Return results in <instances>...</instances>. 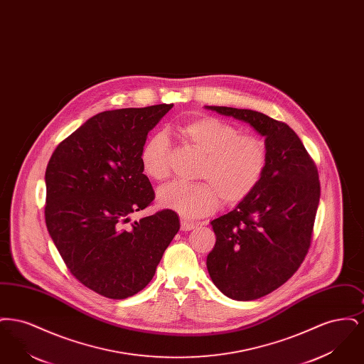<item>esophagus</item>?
I'll use <instances>...</instances> for the list:
<instances>
[{"label":"esophagus","mask_w":364,"mask_h":364,"mask_svg":"<svg viewBox=\"0 0 364 364\" xmlns=\"http://www.w3.org/2000/svg\"><path fill=\"white\" fill-rule=\"evenodd\" d=\"M196 226L195 223H191L188 220H181V230H191Z\"/></svg>","instance_id":"esophagus-1"}]
</instances>
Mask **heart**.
<instances>
[{
  "label": "heart",
  "instance_id": "heart-1",
  "mask_svg": "<svg viewBox=\"0 0 364 364\" xmlns=\"http://www.w3.org/2000/svg\"><path fill=\"white\" fill-rule=\"evenodd\" d=\"M186 143L203 153L199 183L173 181L158 191V203L187 218L214 213L220 202L236 205L259 186L267 166V146L262 139L240 135V129L213 116H200L178 125ZM171 143L164 134L147 139L140 151L146 176L161 181L171 172Z\"/></svg>",
  "mask_w": 364,
  "mask_h": 364
}]
</instances>
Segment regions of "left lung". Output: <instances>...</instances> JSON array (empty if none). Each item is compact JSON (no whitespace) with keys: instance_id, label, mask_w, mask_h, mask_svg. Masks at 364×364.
<instances>
[{"instance_id":"obj_1","label":"left lung","mask_w":364,"mask_h":364,"mask_svg":"<svg viewBox=\"0 0 364 364\" xmlns=\"http://www.w3.org/2000/svg\"><path fill=\"white\" fill-rule=\"evenodd\" d=\"M206 109L248 122L267 146L259 186L211 221L217 240L208 255V274L223 294L255 300L292 277L309 252L321 196L318 169L285 122L250 109Z\"/></svg>"}]
</instances>
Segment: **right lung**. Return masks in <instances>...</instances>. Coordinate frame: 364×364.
Here are the masks:
<instances>
[{
  "label": "right lung",
  "mask_w": 364,
  "mask_h": 364,
  "mask_svg": "<svg viewBox=\"0 0 364 364\" xmlns=\"http://www.w3.org/2000/svg\"><path fill=\"white\" fill-rule=\"evenodd\" d=\"M172 107L98 113L64 139L48 164L49 235L72 276L105 297L141 291L180 229L172 210L131 223V214L156 198L141 169V147Z\"/></svg>",
  "instance_id": "1"
}]
</instances>
